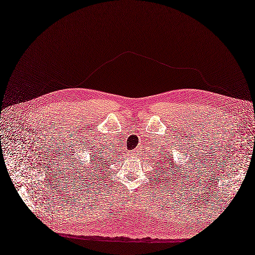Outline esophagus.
Segmentation results:
<instances>
[{
    "mask_svg": "<svg viewBox=\"0 0 255 255\" xmlns=\"http://www.w3.org/2000/svg\"><path fill=\"white\" fill-rule=\"evenodd\" d=\"M130 154H132L133 156H135V151H132V152H130Z\"/></svg>",
    "mask_w": 255,
    "mask_h": 255,
    "instance_id": "obj_1",
    "label": "esophagus"
}]
</instances>
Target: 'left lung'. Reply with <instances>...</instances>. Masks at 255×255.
I'll return each instance as SVG.
<instances>
[{"label":"left lung","instance_id":"1","mask_svg":"<svg viewBox=\"0 0 255 255\" xmlns=\"http://www.w3.org/2000/svg\"><path fill=\"white\" fill-rule=\"evenodd\" d=\"M163 154V153H161ZM169 159V158H168ZM168 159H166L165 160V163L164 164H166L165 166V170H166V173H167V175H170V176H173V180H174V176H177L179 175V171H176L175 170V165L172 163V160H170V164H168ZM170 159H171V157H170ZM174 174V176H172V174Z\"/></svg>","mask_w":255,"mask_h":255}]
</instances>
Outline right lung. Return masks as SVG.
Masks as SVG:
<instances>
[{
  "mask_svg": "<svg viewBox=\"0 0 255 255\" xmlns=\"http://www.w3.org/2000/svg\"><path fill=\"white\" fill-rule=\"evenodd\" d=\"M92 157L95 158V159H91V160H92V164L95 165V169H96V168H98V170H99V167H100V165H103V161H102V157H103V156H97V155H94ZM85 168H86V167H85Z\"/></svg>",
  "mask_w": 255,
  "mask_h": 255,
  "instance_id": "obj_1",
  "label": "right lung"
}]
</instances>
